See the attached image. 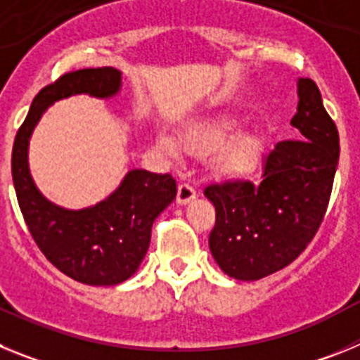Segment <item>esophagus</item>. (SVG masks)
<instances>
[{
  "label": "esophagus",
  "mask_w": 360,
  "mask_h": 360,
  "mask_svg": "<svg viewBox=\"0 0 360 360\" xmlns=\"http://www.w3.org/2000/svg\"><path fill=\"white\" fill-rule=\"evenodd\" d=\"M196 198V189L191 184H180L178 186V193H176V202L180 203V205H186V203H189L191 200Z\"/></svg>",
  "instance_id": "1"
}]
</instances>
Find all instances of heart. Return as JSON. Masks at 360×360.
<instances>
[{"label":"heart","instance_id":"obj_1","mask_svg":"<svg viewBox=\"0 0 360 360\" xmlns=\"http://www.w3.org/2000/svg\"><path fill=\"white\" fill-rule=\"evenodd\" d=\"M164 144L167 148H173V141L171 139H164ZM225 144V136L219 133H191L182 141V148L189 153H196V155H205L214 149L221 148ZM257 146L254 141H243L238 146L231 149L225 157V165L231 171H247L256 160Z\"/></svg>","mask_w":360,"mask_h":360}]
</instances>
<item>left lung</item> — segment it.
Listing matches in <instances>:
<instances>
[{"label":"left lung","instance_id":"1","mask_svg":"<svg viewBox=\"0 0 360 360\" xmlns=\"http://www.w3.org/2000/svg\"><path fill=\"white\" fill-rule=\"evenodd\" d=\"M290 124L303 141H281L263 160L259 182L229 180L203 189L216 209L209 249L225 274L256 281L290 265L326 214L339 162V133L317 84L299 79Z\"/></svg>","mask_w":360,"mask_h":360}]
</instances>
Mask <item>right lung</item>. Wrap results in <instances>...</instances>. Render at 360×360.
<instances>
[{"instance_id": "1", "label": "right lung", "mask_w": 360, "mask_h": 360, "mask_svg": "<svg viewBox=\"0 0 360 360\" xmlns=\"http://www.w3.org/2000/svg\"><path fill=\"white\" fill-rule=\"evenodd\" d=\"M120 90L115 68H82L44 86L32 101L12 148V180L25 224L41 252L63 274L84 285L111 287L136 272L151 241L153 221L176 196L171 174L133 169L115 193L94 207L68 211L41 195L28 171V141L43 111L75 94L111 97Z\"/></svg>"}]
</instances>
